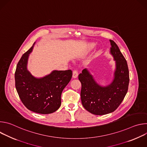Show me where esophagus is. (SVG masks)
<instances>
[{
	"instance_id": "esophagus-1",
	"label": "esophagus",
	"mask_w": 147,
	"mask_h": 147,
	"mask_svg": "<svg viewBox=\"0 0 147 147\" xmlns=\"http://www.w3.org/2000/svg\"><path fill=\"white\" fill-rule=\"evenodd\" d=\"M78 71L77 70H74L73 71V78H76L78 77Z\"/></svg>"
}]
</instances>
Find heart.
Wrapping results in <instances>:
<instances>
[{"mask_svg":"<svg viewBox=\"0 0 147 147\" xmlns=\"http://www.w3.org/2000/svg\"><path fill=\"white\" fill-rule=\"evenodd\" d=\"M95 47V44L94 43H88L86 45L84 49L83 53L84 54H86L87 53H88L89 52H90Z\"/></svg>","mask_w":147,"mask_h":147,"instance_id":"heart-1","label":"heart"}]
</instances>
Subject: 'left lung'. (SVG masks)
<instances>
[{
	"mask_svg": "<svg viewBox=\"0 0 147 147\" xmlns=\"http://www.w3.org/2000/svg\"><path fill=\"white\" fill-rule=\"evenodd\" d=\"M110 53L116 61L114 78L109 85L102 87L95 81L90 71L85 69L78 75L81 83V99L89 112L103 115L114 112L126 95L129 84V71L126 60L118 46L112 40Z\"/></svg>",
	"mask_w": 147,
	"mask_h": 147,
	"instance_id": "8db88e82",
	"label": "left lung"
}]
</instances>
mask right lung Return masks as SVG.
<instances>
[{"label":"right lung","instance_id":"1","mask_svg":"<svg viewBox=\"0 0 147 147\" xmlns=\"http://www.w3.org/2000/svg\"><path fill=\"white\" fill-rule=\"evenodd\" d=\"M34 44L18 62L14 76L16 88L28 109L37 113L49 114L60 108L61 92L71 78L72 71L53 70L44 77H34L27 70V63Z\"/></svg>","mask_w":147,"mask_h":147}]
</instances>
